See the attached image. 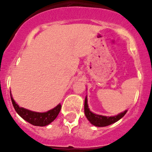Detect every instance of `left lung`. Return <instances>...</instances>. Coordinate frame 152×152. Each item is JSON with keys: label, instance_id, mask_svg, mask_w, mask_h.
<instances>
[{"label": "left lung", "instance_id": "obj_1", "mask_svg": "<svg viewBox=\"0 0 152 152\" xmlns=\"http://www.w3.org/2000/svg\"><path fill=\"white\" fill-rule=\"evenodd\" d=\"M87 97L88 96H86L85 100H84V114H85L87 119H88V121L95 126L104 127V126H110V125L116 123L121 118H123L125 116V114L127 113V110H125L123 113H120L117 114L116 116H106L94 113L90 110L89 107H88Z\"/></svg>", "mask_w": 152, "mask_h": 152}]
</instances>
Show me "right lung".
I'll return each instance as SVG.
<instances>
[{"label": "right lung", "instance_id": "1", "mask_svg": "<svg viewBox=\"0 0 152 152\" xmlns=\"http://www.w3.org/2000/svg\"><path fill=\"white\" fill-rule=\"evenodd\" d=\"M10 98H11L13 107L15 109L16 112L18 113V115H20L24 120H26L29 123L36 126H45L47 125L50 124L57 117L61 108V105L59 103L55 108L52 109L47 112H34V111H31L27 109L23 108V107H19L15 100H13L11 94V91H10Z\"/></svg>", "mask_w": 152, "mask_h": 152}]
</instances>
